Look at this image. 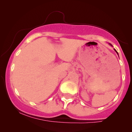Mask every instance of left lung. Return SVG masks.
<instances>
[{"label": "left lung", "instance_id": "8db88e82", "mask_svg": "<svg viewBox=\"0 0 132 132\" xmlns=\"http://www.w3.org/2000/svg\"><path fill=\"white\" fill-rule=\"evenodd\" d=\"M109 45H110V46H112V45H111V44H110V43H109ZM113 50H115V51H116V52L117 53V54H118V55H119V54H118L117 51H116V49H113Z\"/></svg>", "mask_w": 132, "mask_h": 132}]
</instances>
